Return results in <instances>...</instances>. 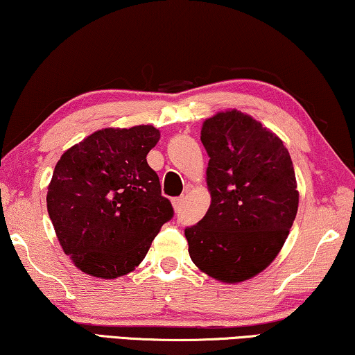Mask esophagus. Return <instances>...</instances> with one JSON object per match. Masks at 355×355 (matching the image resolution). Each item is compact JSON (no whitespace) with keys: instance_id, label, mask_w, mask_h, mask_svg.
Returning a JSON list of instances; mask_svg holds the SVG:
<instances>
[{"instance_id":"1","label":"esophagus","mask_w":355,"mask_h":355,"mask_svg":"<svg viewBox=\"0 0 355 355\" xmlns=\"http://www.w3.org/2000/svg\"><path fill=\"white\" fill-rule=\"evenodd\" d=\"M182 205H184V197H179V198H174V200H173V208H174V211H181Z\"/></svg>"}]
</instances>
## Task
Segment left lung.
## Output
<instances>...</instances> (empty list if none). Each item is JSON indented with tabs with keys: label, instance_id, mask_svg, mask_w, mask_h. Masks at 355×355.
Returning <instances> with one entry per match:
<instances>
[{
	"label": "left lung",
	"instance_id": "left-lung-1",
	"mask_svg": "<svg viewBox=\"0 0 355 355\" xmlns=\"http://www.w3.org/2000/svg\"><path fill=\"white\" fill-rule=\"evenodd\" d=\"M200 139L211 203L184 232L190 259L214 280L241 284L267 269L288 237L300 203L295 168L280 137L237 109L207 118Z\"/></svg>",
	"mask_w": 355,
	"mask_h": 355
}]
</instances>
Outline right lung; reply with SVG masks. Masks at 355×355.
Instances as JSON below:
<instances>
[{
	"mask_svg": "<svg viewBox=\"0 0 355 355\" xmlns=\"http://www.w3.org/2000/svg\"><path fill=\"white\" fill-rule=\"evenodd\" d=\"M152 125L102 128L62 153L48 186V213L64 253L81 272L114 280L142 263L173 218L147 153Z\"/></svg>",
	"mask_w": 355,
	"mask_h": 355,
	"instance_id": "add662e5",
	"label": "right lung"
}]
</instances>
